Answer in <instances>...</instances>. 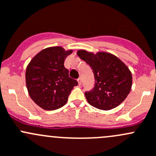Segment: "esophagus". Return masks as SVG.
I'll list each match as a JSON object with an SVG mask.
<instances>
[{
    "label": "esophagus",
    "instance_id": "1",
    "mask_svg": "<svg viewBox=\"0 0 156 156\" xmlns=\"http://www.w3.org/2000/svg\"><path fill=\"white\" fill-rule=\"evenodd\" d=\"M77 81H78V83H79V85H81V83H82L81 78H79V79H77Z\"/></svg>",
    "mask_w": 156,
    "mask_h": 156
}]
</instances>
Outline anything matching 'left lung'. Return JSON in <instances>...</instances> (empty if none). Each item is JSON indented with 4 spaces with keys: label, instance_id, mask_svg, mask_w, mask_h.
Returning <instances> with one entry per match:
<instances>
[{
    "label": "left lung",
    "instance_id": "obj_1",
    "mask_svg": "<svg viewBox=\"0 0 156 156\" xmlns=\"http://www.w3.org/2000/svg\"><path fill=\"white\" fill-rule=\"evenodd\" d=\"M77 55L94 73V87L85 92L89 104L103 110L118 107L126 98L132 86V75L128 67L108 52L94 54L82 49Z\"/></svg>",
    "mask_w": 156,
    "mask_h": 156
}]
</instances>
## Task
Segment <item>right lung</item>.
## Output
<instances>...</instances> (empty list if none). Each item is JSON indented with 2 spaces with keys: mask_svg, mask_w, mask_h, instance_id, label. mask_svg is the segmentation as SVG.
<instances>
[{
  "mask_svg": "<svg viewBox=\"0 0 156 156\" xmlns=\"http://www.w3.org/2000/svg\"><path fill=\"white\" fill-rule=\"evenodd\" d=\"M72 52L61 46L46 48L28 64L25 73L27 89L32 100L41 108L54 110L63 107L70 91L78 85L64 66L65 58Z\"/></svg>",
  "mask_w": 156,
  "mask_h": 156,
  "instance_id": "obj_1",
  "label": "right lung"
}]
</instances>
